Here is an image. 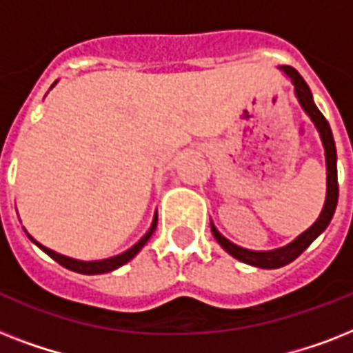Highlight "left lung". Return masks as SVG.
<instances>
[{
  "mask_svg": "<svg viewBox=\"0 0 353 353\" xmlns=\"http://www.w3.org/2000/svg\"><path fill=\"white\" fill-rule=\"evenodd\" d=\"M285 71V74L290 77L291 82L295 84V93L296 99L301 102V106L304 108V112L312 117V121L315 122L319 133H321V139H323L324 152H326V170H328V192H326V203H324V209L319 216V220L313 223L306 232H302L295 241H291L290 245L280 247V249H274V251H249V249H243V247L234 245L232 241H229L227 238L216 231V227L210 223V229H212V234L218 240L223 249H225L229 254L240 260L243 263H249V265H256V268L263 269H276L282 268L285 263L293 262L296 256H301L302 252L306 251L310 243H312L315 238H317L321 232L328 227V223L334 218L335 207H337V199H339V183H337V152H335V141L334 135H332V130H330L328 121L324 119V115L319 112V108L315 106L313 102L312 91L307 88L306 80L302 79L299 71L293 68H282Z\"/></svg>",
  "mask_w": 353,
  "mask_h": 353,
  "instance_id": "obj_1",
  "label": "left lung"
}]
</instances>
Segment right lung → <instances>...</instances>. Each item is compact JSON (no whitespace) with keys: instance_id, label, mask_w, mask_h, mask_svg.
Listing matches in <instances>:
<instances>
[{"instance_id":"right-lung-1","label":"right lung","mask_w":353,"mask_h":353,"mask_svg":"<svg viewBox=\"0 0 353 353\" xmlns=\"http://www.w3.org/2000/svg\"><path fill=\"white\" fill-rule=\"evenodd\" d=\"M155 227H157V214H155L154 221H152V227H150V231L146 232V234L141 238V240L135 243V245L132 247V249H128V251H124L122 254H119V256H113V258H106V260H97V262H82V260H74V258H68V256H62V254H58V252L51 251V249H47V247H43L41 243H38L36 240H32V236H29L30 240L34 241L36 245L40 247L41 251L47 252L49 256L54 260V262H58L60 265H63L65 269H71V271H74V273H82V274H101V273H110V271H113V269L121 268V265H124L126 262H130L135 254H137L141 249L144 247V243L150 240V236L154 234Z\"/></svg>"}]
</instances>
